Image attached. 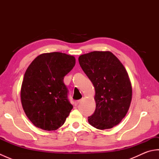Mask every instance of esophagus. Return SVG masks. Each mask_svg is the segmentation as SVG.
I'll return each mask as SVG.
<instances>
[{"instance_id":"esophagus-1","label":"esophagus","mask_w":159,"mask_h":159,"mask_svg":"<svg viewBox=\"0 0 159 159\" xmlns=\"http://www.w3.org/2000/svg\"><path fill=\"white\" fill-rule=\"evenodd\" d=\"M80 102V100H76L75 102H74V105H75V106H77L78 104H79V102Z\"/></svg>"}]
</instances>
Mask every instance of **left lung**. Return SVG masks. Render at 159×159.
I'll list each match as a JSON object with an SVG mask.
<instances>
[{"mask_svg": "<svg viewBox=\"0 0 159 159\" xmlns=\"http://www.w3.org/2000/svg\"><path fill=\"white\" fill-rule=\"evenodd\" d=\"M83 72L95 87L96 109L89 124L109 129L126 116L132 100L131 83L123 64L109 51H93L79 57Z\"/></svg>", "mask_w": 159, "mask_h": 159, "instance_id": "left-lung-1", "label": "left lung"}]
</instances>
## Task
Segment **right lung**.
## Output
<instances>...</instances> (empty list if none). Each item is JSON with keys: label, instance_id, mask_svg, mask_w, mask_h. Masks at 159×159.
Returning <instances> with one entry per match:
<instances>
[{"label": "right lung", "instance_id": "1", "mask_svg": "<svg viewBox=\"0 0 159 159\" xmlns=\"http://www.w3.org/2000/svg\"><path fill=\"white\" fill-rule=\"evenodd\" d=\"M75 63V57L65 53H43L26 69L20 97L24 111L36 127L55 130L66 121L73 106L63 79Z\"/></svg>", "mask_w": 159, "mask_h": 159}]
</instances>
